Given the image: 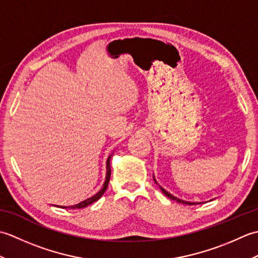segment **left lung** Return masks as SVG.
Returning <instances> with one entry per match:
<instances>
[{
    "instance_id": "left-lung-1",
    "label": "left lung",
    "mask_w": 258,
    "mask_h": 258,
    "mask_svg": "<svg viewBox=\"0 0 258 258\" xmlns=\"http://www.w3.org/2000/svg\"><path fill=\"white\" fill-rule=\"evenodd\" d=\"M154 180H155V178H154ZM155 183H156V180H155ZM157 184V183H156ZM160 188H161V190L163 191L164 194H165L168 199H171V200H173V201H176V202H178V203H182V204H187V205H195V204H201V203H191V202H186V201H183V200H179V199H177V197H175V196H173L172 194H169L167 190H165L164 189L162 186H160Z\"/></svg>"
}]
</instances>
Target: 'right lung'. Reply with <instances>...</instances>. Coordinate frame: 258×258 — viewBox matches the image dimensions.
Listing matches in <instances>:
<instances>
[{
	"instance_id": "obj_1",
	"label": "right lung",
	"mask_w": 258,
	"mask_h": 258,
	"mask_svg": "<svg viewBox=\"0 0 258 258\" xmlns=\"http://www.w3.org/2000/svg\"><path fill=\"white\" fill-rule=\"evenodd\" d=\"M111 156L112 155H109L108 158H107V161H106L105 182H104V184H103V187L100 190H98L95 195H93L92 197H90V199H87V200H85L83 202H81V203H79V204H76V205H72V206H58V207H61V208H73V210H75V208H83V207L89 206V205L92 204V203H94L97 200H100L101 197H102V195L105 193V190H106L107 186H108V183H109V177H111V165H109V160H111Z\"/></svg>"
}]
</instances>
